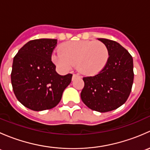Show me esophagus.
Wrapping results in <instances>:
<instances>
[{"mask_svg":"<svg viewBox=\"0 0 150 150\" xmlns=\"http://www.w3.org/2000/svg\"><path fill=\"white\" fill-rule=\"evenodd\" d=\"M77 78H80V75L78 74H73V75H72V80L76 79Z\"/></svg>","mask_w":150,"mask_h":150,"instance_id":"1","label":"esophagus"}]
</instances>
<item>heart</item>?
Instances as JSON below:
<instances>
[{
    "instance_id": "1",
    "label": "heart",
    "mask_w": 150,
    "mask_h": 150,
    "mask_svg": "<svg viewBox=\"0 0 150 150\" xmlns=\"http://www.w3.org/2000/svg\"><path fill=\"white\" fill-rule=\"evenodd\" d=\"M53 54V61L62 69H69L78 63L86 75H95L104 69L109 59V50L104 43L93 40L69 41Z\"/></svg>"
}]
</instances>
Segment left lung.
Returning a JSON list of instances; mask_svg holds the SVG:
<instances>
[{"instance_id": "1", "label": "left lung", "mask_w": 150, "mask_h": 150, "mask_svg": "<svg viewBox=\"0 0 150 150\" xmlns=\"http://www.w3.org/2000/svg\"><path fill=\"white\" fill-rule=\"evenodd\" d=\"M98 40L108 48V62L98 74L83 78L85 85L81 97L88 108L106 112L118 108L128 99L134 83V64L129 52L118 43Z\"/></svg>"}]
</instances>
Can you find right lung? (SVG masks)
Masks as SVG:
<instances>
[{"instance_id": "right-lung-1", "label": "right lung", "mask_w": 150, "mask_h": 150, "mask_svg": "<svg viewBox=\"0 0 150 150\" xmlns=\"http://www.w3.org/2000/svg\"><path fill=\"white\" fill-rule=\"evenodd\" d=\"M56 39H36L27 43L13 57L11 73L16 99L34 111L50 110L59 104L72 74L60 75L51 56Z\"/></svg>"}]
</instances>
